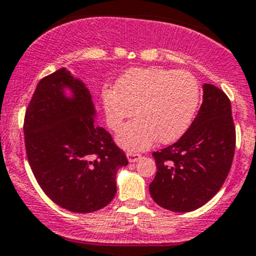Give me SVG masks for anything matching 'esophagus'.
<instances>
[{
	"label": "esophagus",
	"instance_id": "esophagus-1",
	"mask_svg": "<svg viewBox=\"0 0 256 256\" xmlns=\"http://www.w3.org/2000/svg\"><path fill=\"white\" fill-rule=\"evenodd\" d=\"M127 158H128L129 162H138L139 159H140L142 155L138 154V152H128Z\"/></svg>",
	"mask_w": 256,
	"mask_h": 256
}]
</instances>
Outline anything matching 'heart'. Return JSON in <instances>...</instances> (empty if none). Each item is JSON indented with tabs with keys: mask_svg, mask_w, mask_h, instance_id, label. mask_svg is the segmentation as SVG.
<instances>
[{
	"mask_svg": "<svg viewBox=\"0 0 256 256\" xmlns=\"http://www.w3.org/2000/svg\"><path fill=\"white\" fill-rule=\"evenodd\" d=\"M200 100L198 82L188 71L136 69L104 92L110 128L117 130L126 120L136 118L118 133L120 146L130 152L149 148L156 139L172 143L187 130Z\"/></svg>",
	"mask_w": 256,
	"mask_h": 256,
	"instance_id": "obj_1",
	"label": "heart"
}]
</instances>
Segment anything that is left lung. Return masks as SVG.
Instances as JSON below:
<instances>
[{
  "instance_id": "8db88e82",
  "label": "left lung",
  "mask_w": 256,
  "mask_h": 256,
  "mask_svg": "<svg viewBox=\"0 0 256 256\" xmlns=\"http://www.w3.org/2000/svg\"><path fill=\"white\" fill-rule=\"evenodd\" d=\"M236 149L228 96L204 84V102L190 128L172 146L152 152L156 175L149 185L155 204L191 212L207 204L224 184Z\"/></svg>"
}]
</instances>
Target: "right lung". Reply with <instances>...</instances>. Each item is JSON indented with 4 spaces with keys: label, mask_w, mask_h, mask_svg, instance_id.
Segmentation results:
<instances>
[{
    "label": "right lung",
    "mask_w": 256,
    "mask_h": 256,
    "mask_svg": "<svg viewBox=\"0 0 256 256\" xmlns=\"http://www.w3.org/2000/svg\"><path fill=\"white\" fill-rule=\"evenodd\" d=\"M94 117L88 88L65 68L39 81L26 110V152L34 178L52 202L75 213L106 207L117 192L118 168L128 164Z\"/></svg>",
    "instance_id": "1"
}]
</instances>
